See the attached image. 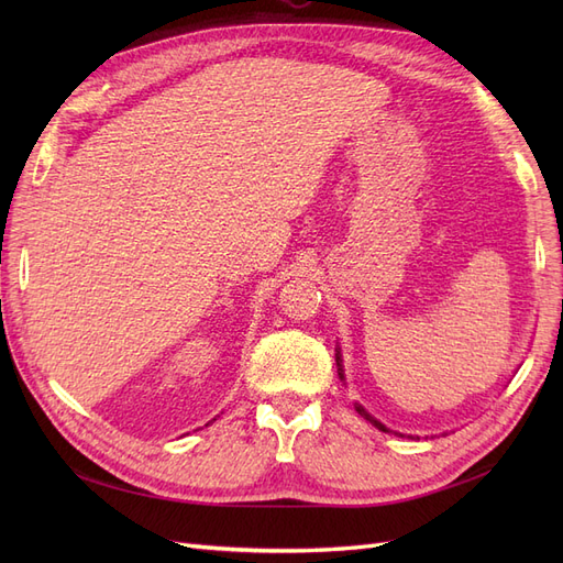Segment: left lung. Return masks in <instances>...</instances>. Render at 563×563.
<instances>
[{
  "label": "left lung",
  "mask_w": 563,
  "mask_h": 563,
  "mask_svg": "<svg viewBox=\"0 0 563 563\" xmlns=\"http://www.w3.org/2000/svg\"><path fill=\"white\" fill-rule=\"evenodd\" d=\"M335 360H338V376H340V378H343V368H340V356H335ZM354 408H356V413H360L362 418H366V420H368L371 424H376V428H378V430L387 432V428H385V424H383V422H378L376 418H373V416H368V413L364 411V406H360V404H356Z\"/></svg>",
  "instance_id": "8db88e82"
}]
</instances>
